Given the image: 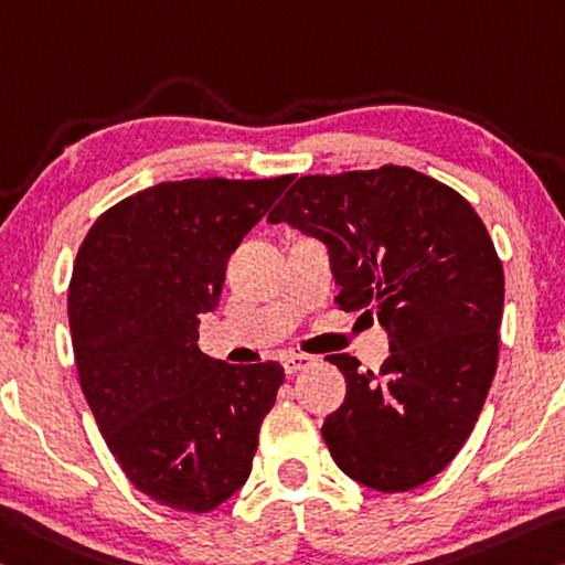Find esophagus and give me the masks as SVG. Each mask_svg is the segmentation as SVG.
<instances>
[{
    "label": "esophagus",
    "instance_id": "34e87169",
    "mask_svg": "<svg viewBox=\"0 0 565 565\" xmlns=\"http://www.w3.org/2000/svg\"><path fill=\"white\" fill-rule=\"evenodd\" d=\"M311 364H315V356L291 354V356H286V360H284V370H286V374H297L301 370H309Z\"/></svg>",
    "mask_w": 565,
    "mask_h": 565
}]
</instances>
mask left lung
Here are the masks:
<instances>
[{"instance_id":"8db88e82","label":"left lung","mask_w":565,"mask_h":565,"mask_svg":"<svg viewBox=\"0 0 565 565\" xmlns=\"http://www.w3.org/2000/svg\"><path fill=\"white\" fill-rule=\"evenodd\" d=\"M327 246L344 311L382 324V370L327 360L347 380L321 435L349 478L380 492L423 486L447 468L486 405L498 366L503 266L458 191L412 168L303 175L268 223Z\"/></svg>"}]
</instances>
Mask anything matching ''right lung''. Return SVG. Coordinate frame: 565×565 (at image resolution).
<instances>
[{
	"instance_id": "add662e5",
	"label": "right lung",
	"mask_w": 565,
	"mask_h": 565,
	"mask_svg": "<svg viewBox=\"0 0 565 565\" xmlns=\"http://www.w3.org/2000/svg\"><path fill=\"white\" fill-rule=\"evenodd\" d=\"M294 175L158 183L105 211L67 294L85 399L128 480L156 503L209 513L244 488L279 362L199 349L226 264Z\"/></svg>"
}]
</instances>
